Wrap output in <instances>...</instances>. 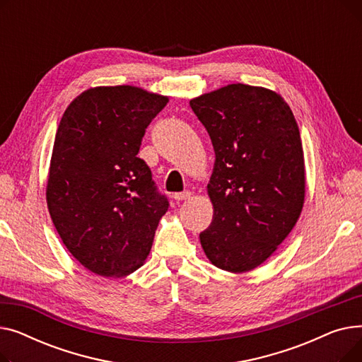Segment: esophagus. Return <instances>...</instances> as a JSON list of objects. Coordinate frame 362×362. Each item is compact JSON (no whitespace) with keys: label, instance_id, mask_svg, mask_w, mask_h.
<instances>
[{"label":"esophagus","instance_id":"obj_1","mask_svg":"<svg viewBox=\"0 0 362 362\" xmlns=\"http://www.w3.org/2000/svg\"><path fill=\"white\" fill-rule=\"evenodd\" d=\"M173 198H175L176 201H185V199H187V198H191V192H189V191L177 192V194L173 195Z\"/></svg>","mask_w":362,"mask_h":362}]
</instances>
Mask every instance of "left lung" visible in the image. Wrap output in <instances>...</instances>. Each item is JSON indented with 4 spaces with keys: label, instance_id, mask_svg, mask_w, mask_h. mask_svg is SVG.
Here are the masks:
<instances>
[{
    "label": "left lung",
    "instance_id": "left-lung-1",
    "mask_svg": "<svg viewBox=\"0 0 362 362\" xmlns=\"http://www.w3.org/2000/svg\"><path fill=\"white\" fill-rule=\"evenodd\" d=\"M216 152L208 195L214 216L199 239L216 267L243 273L267 259L302 211L299 129L279 93L242 83L191 101Z\"/></svg>",
    "mask_w": 362,
    "mask_h": 362
}]
</instances>
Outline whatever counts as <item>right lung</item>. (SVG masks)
Listing matches in <instances>:
<instances>
[{"mask_svg":"<svg viewBox=\"0 0 362 362\" xmlns=\"http://www.w3.org/2000/svg\"><path fill=\"white\" fill-rule=\"evenodd\" d=\"M167 103L129 85L93 88L67 107L57 129L48 210L66 248L95 274L138 270L168 210L138 157L145 129Z\"/></svg>","mask_w":362,"mask_h":362,"instance_id":"obj_1","label":"right lung"}]
</instances>
